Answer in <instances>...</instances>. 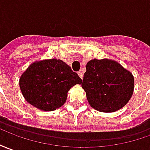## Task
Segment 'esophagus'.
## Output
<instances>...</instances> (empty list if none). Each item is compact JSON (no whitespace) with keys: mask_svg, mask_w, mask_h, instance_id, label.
I'll use <instances>...</instances> for the list:
<instances>
[{"mask_svg":"<svg viewBox=\"0 0 150 150\" xmlns=\"http://www.w3.org/2000/svg\"><path fill=\"white\" fill-rule=\"evenodd\" d=\"M78 76L82 79L83 78V73H82V72H78Z\"/></svg>","mask_w":150,"mask_h":150,"instance_id":"esophagus-1","label":"esophagus"}]
</instances>
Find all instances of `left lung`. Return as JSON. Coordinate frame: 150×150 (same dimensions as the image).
Masks as SVG:
<instances>
[{
    "label": "left lung",
    "mask_w": 150,
    "mask_h": 150,
    "mask_svg": "<svg viewBox=\"0 0 150 150\" xmlns=\"http://www.w3.org/2000/svg\"><path fill=\"white\" fill-rule=\"evenodd\" d=\"M81 87L93 108L112 112L127 104L134 91V77L117 62L91 59L86 64Z\"/></svg>",
    "instance_id": "1"
}]
</instances>
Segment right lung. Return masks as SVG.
<instances>
[{
	"label": "right lung",
	"mask_w": 150,
	"mask_h": 150,
	"mask_svg": "<svg viewBox=\"0 0 150 150\" xmlns=\"http://www.w3.org/2000/svg\"><path fill=\"white\" fill-rule=\"evenodd\" d=\"M81 83L77 73L57 59L34 62L19 79V87L26 101L43 111L61 107L70 88Z\"/></svg>",
	"instance_id": "1"
}]
</instances>
